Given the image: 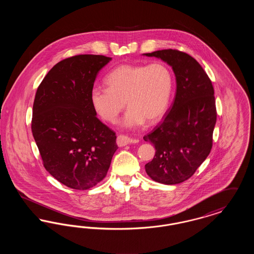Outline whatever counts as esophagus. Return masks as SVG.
Instances as JSON below:
<instances>
[{"instance_id": "obj_1", "label": "esophagus", "mask_w": 254, "mask_h": 254, "mask_svg": "<svg viewBox=\"0 0 254 254\" xmlns=\"http://www.w3.org/2000/svg\"><path fill=\"white\" fill-rule=\"evenodd\" d=\"M131 142H132V140L130 138H128L127 136L119 135L117 137V145H118V146H125V145L130 144Z\"/></svg>"}]
</instances>
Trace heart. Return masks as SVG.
Instances as JSON below:
<instances>
[{"mask_svg": "<svg viewBox=\"0 0 254 254\" xmlns=\"http://www.w3.org/2000/svg\"><path fill=\"white\" fill-rule=\"evenodd\" d=\"M108 87L94 86L90 101L98 115L115 123L127 107L125 127H137L145 122L155 124L166 113L172 91V75L162 63L148 65L124 64L106 77Z\"/></svg>", "mask_w": 254, "mask_h": 254, "instance_id": "obj_1", "label": "heart"}]
</instances>
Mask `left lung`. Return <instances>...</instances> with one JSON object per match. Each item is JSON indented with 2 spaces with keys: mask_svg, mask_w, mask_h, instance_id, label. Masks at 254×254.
I'll list each match as a JSON object with an SVG mask.
<instances>
[{
  "mask_svg": "<svg viewBox=\"0 0 254 254\" xmlns=\"http://www.w3.org/2000/svg\"><path fill=\"white\" fill-rule=\"evenodd\" d=\"M166 62L176 78V95L164 121L144 137L155 147L145 166L154 181L175 185L190 178L208 156L216 124L214 89L201 64L176 49L144 54Z\"/></svg>",
  "mask_w": 254,
  "mask_h": 254,
  "instance_id": "obj_1",
  "label": "left lung"
}]
</instances>
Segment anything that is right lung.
<instances>
[{
	"instance_id": "right-lung-1",
	"label": "right lung",
	"mask_w": 254,
	"mask_h": 254,
	"mask_svg": "<svg viewBox=\"0 0 254 254\" xmlns=\"http://www.w3.org/2000/svg\"><path fill=\"white\" fill-rule=\"evenodd\" d=\"M111 61L77 55L61 61L37 89L31 129L45 169L79 190L102 181L117 150L116 135L96 117L90 92L98 72Z\"/></svg>"
}]
</instances>
